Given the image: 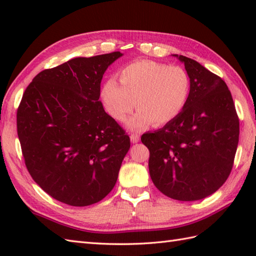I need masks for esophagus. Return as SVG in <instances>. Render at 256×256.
I'll return each instance as SVG.
<instances>
[{"instance_id":"34e87169","label":"esophagus","mask_w":256,"mask_h":256,"mask_svg":"<svg viewBox=\"0 0 256 256\" xmlns=\"http://www.w3.org/2000/svg\"><path fill=\"white\" fill-rule=\"evenodd\" d=\"M130 138H131L132 143H138L140 142V135H138V134H131Z\"/></svg>"}]
</instances>
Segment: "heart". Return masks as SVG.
<instances>
[{
	"mask_svg": "<svg viewBox=\"0 0 256 256\" xmlns=\"http://www.w3.org/2000/svg\"><path fill=\"white\" fill-rule=\"evenodd\" d=\"M118 78L121 85L112 78L106 81L101 98L106 110L118 122H123L138 106V110L128 123L133 130L146 128L150 123H170L187 104L190 79L180 66L138 60L125 66Z\"/></svg>",
	"mask_w": 256,
	"mask_h": 256,
	"instance_id": "obj_1",
	"label": "heart"
}]
</instances>
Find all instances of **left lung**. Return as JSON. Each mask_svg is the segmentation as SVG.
<instances>
[{
	"label": "left lung",
	"instance_id": "8db88e82",
	"mask_svg": "<svg viewBox=\"0 0 256 256\" xmlns=\"http://www.w3.org/2000/svg\"><path fill=\"white\" fill-rule=\"evenodd\" d=\"M174 56L184 64L190 79L187 104L175 120L140 140L150 150L156 188L170 198L194 201L216 192L229 177L240 124L224 81L194 59Z\"/></svg>",
	"mask_w": 256,
	"mask_h": 256
}]
</instances>
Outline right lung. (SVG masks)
<instances>
[{
  "label": "right lung",
  "mask_w": 256,
  "mask_h": 256,
  "mask_svg": "<svg viewBox=\"0 0 256 256\" xmlns=\"http://www.w3.org/2000/svg\"><path fill=\"white\" fill-rule=\"evenodd\" d=\"M121 56L78 57L42 70L22 98L16 116L27 170L60 202L94 204L118 180L130 138L99 98L103 74Z\"/></svg>",
  "instance_id": "1"
}]
</instances>
